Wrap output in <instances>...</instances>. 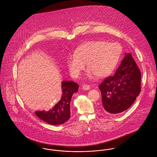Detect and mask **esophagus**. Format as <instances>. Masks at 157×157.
I'll list each match as a JSON object with an SVG mask.
<instances>
[{"instance_id":"obj_1","label":"esophagus","mask_w":157,"mask_h":157,"mask_svg":"<svg viewBox=\"0 0 157 157\" xmlns=\"http://www.w3.org/2000/svg\"><path fill=\"white\" fill-rule=\"evenodd\" d=\"M82 89L83 90H89L90 89V86L89 85H84L82 86Z\"/></svg>"}]
</instances>
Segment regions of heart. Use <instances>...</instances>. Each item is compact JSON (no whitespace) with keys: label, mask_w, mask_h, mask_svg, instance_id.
Listing matches in <instances>:
<instances>
[{"label":"heart","mask_w":157,"mask_h":157,"mask_svg":"<svg viewBox=\"0 0 157 157\" xmlns=\"http://www.w3.org/2000/svg\"><path fill=\"white\" fill-rule=\"evenodd\" d=\"M122 49L117 43L103 40L89 41L80 45L74 54L69 55L67 67L74 78H78L84 70L85 64L89 69L88 76L93 78L109 75L118 63Z\"/></svg>","instance_id":"heart-1"}]
</instances>
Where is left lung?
<instances>
[{
    "label": "left lung",
    "mask_w": 157,
    "mask_h": 157,
    "mask_svg": "<svg viewBox=\"0 0 157 157\" xmlns=\"http://www.w3.org/2000/svg\"><path fill=\"white\" fill-rule=\"evenodd\" d=\"M98 88L106 113H120L131 106L141 91V72L131 54H125L114 75L105 79Z\"/></svg>",
    "instance_id": "8db88e82"
}]
</instances>
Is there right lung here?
I'll return each mask as SVG.
<instances>
[{"mask_svg":"<svg viewBox=\"0 0 157 157\" xmlns=\"http://www.w3.org/2000/svg\"><path fill=\"white\" fill-rule=\"evenodd\" d=\"M62 89V95L60 101L51 109L35 112L40 119L51 125L63 124L69 119L71 100L73 94L78 91V85L72 81H63Z\"/></svg>","mask_w":157,"mask_h":157,"instance_id":"1","label":"right lung"}]
</instances>
